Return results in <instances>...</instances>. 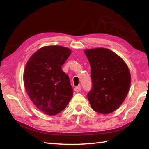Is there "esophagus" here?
I'll return each instance as SVG.
<instances>
[{"mask_svg": "<svg viewBox=\"0 0 149 149\" xmlns=\"http://www.w3.org/2000/svg\"><path fill=\"white\" fill-rule=\"evenodd\" d=\"M81 88L80 86H79V87H75L74 88V90H75V92H79L80 91H81Z\"/></svg>", "mask_w": 149, "mask_h": 149, "instance_id": "obj_1", "label": "esophagus"}]
</instances>
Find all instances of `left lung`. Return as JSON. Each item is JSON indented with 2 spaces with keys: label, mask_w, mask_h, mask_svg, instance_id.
Returning <instances> with one entry per match:
<instances>
[{
  "label": "left lung",
  "mask_w": 149,
  "mask_h": 149,
  "mask_svg": "<svg viewBox=\"0 0 149 149\" xmlns=\"http://www.w3.org/2000/svg\"><path fill=\"white\" fill-rule=\"evenodd\" d=\"M84 52L90 63L93 84L87 99L95 112L110 114L120 107L129 91V68L112 50L99 48Z\"/></svg>",
  "instance_id": "1"
}]
</instances>
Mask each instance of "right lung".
<instances>
[{
	"instance_id": "right-lung-1",
	"label": "right lung",
	"mask_w": 149,
	"mask_h": 149,
	"mask_svg": "<svg viewBox=\"0 0 149 149\" xmlns=\"http://www.w3.org/2000/svg\"><path fill=\"white\" fill-rule=\"evenodd\" d=\"M71 50L61 46L41 48L30 57L24 74V83L32 102L44 114L54 116L65 109L73 96L68 75L62 65Z\"/></svg>"
}]
</instances>
